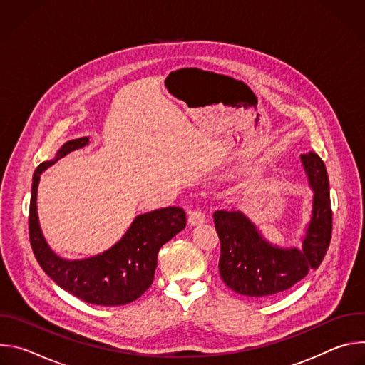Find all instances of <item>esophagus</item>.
<instances>
[{"label": "esophagus", "mask_w": 365, "mask_h": 365, "mask_svg": "<svg viewBox=\"0 0 365 365\" xmlns=\"http://www.w3.org/2000/svg\"><path fill=\"white\" fill-rule=\"evenodd\" d=\"M205 222V214L200 210H193L189 212V224L190 225H200Z\"/></svg>", "instance_id": "esophagus-1"}]
</instances>
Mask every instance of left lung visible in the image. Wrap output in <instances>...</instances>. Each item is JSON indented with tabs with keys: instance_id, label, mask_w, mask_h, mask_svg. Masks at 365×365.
Returning a JSON list of instances; mask_svg holds the SVG:
<instances>
[{
	"instance_id": "1",
	"label": "left lung",
	"mask_w": 365,
	"mask_h": 365,
	"mask_svg": "<svg viewBox=\"0 0 365 365\" xmlns=\"http://www.w3.org/2000/svg\"><path fill=\"white\" fill-rule=\"evenodd\" d=\"M314 189L312 217L302 250L280 248L267 242L240 211H215L214 222L221 241L220 274L234 292L250 297H267L284 292L317 270L329 248L332 210L325 163L314 151L300 155Z\"/></svg>"
}]
</instances>
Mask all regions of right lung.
<instances>
[{
	"mask_svg": "<svg viewBox=\"0 0 365 365\" xmlns=\"http://www.w3.org/2000/svg\"><path fill=\"white\" fill-rule=\"evenodd\" d=\"M88 143V137L65 143L53 160L36 169L29 214L30 244L40 267L63 290L92 304L120 306L138 299L151 286L159 250L186 227V214L179 206L162 207L135 217L124 237L102 254L72 262L56 255L38 225L36 199L40 175Z\"/></svg>",
	"mask_w": 365,
	"mask_h": 365,
	"instance_id": "1",
	"label": "right lung"
}]
</instances>
